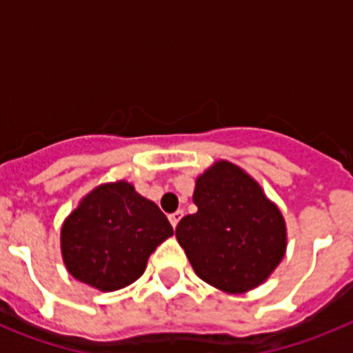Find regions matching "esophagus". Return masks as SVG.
Segmentation results:
<instances>
[{"mask_svg": "<svg viewBox=\"0 0 353 353\" xmlns=\"http://www.w3.org/2000/svg\"><path fill=\"white\" fill-rule=\"evenodd\" d=\"M182 217H183V212H182V210H176V212H174V214H171V215H170L171 226L176 228V224L180 223V219H182Z\"/></svg>", "mask_w": 353, "mask_h": 353, "instance_id": "1", "label": "esophagus"}]
</instances>
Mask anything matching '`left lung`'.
Returning <instances> with one entry per match:
<instances>
[{"label": "left lung", "mask_w": 353, "mask_h": 353, "mask_svg": "<svg viewBox=\"0 0 353 353\" xmlns=\"http://www.w3.org/2000/svg\"><path fill=\"white\" fill-rule=\"evenodd\" d=\"M198 212L176 226V240L192 269L226 293L256 288L286 251L281 210L244 170L217 161L196 180Z\"/></svg>", "instance_id": "8db88e82"}]
</instances>
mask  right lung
<instances>
[{
    "label": "right lung",
    "instance_id": "right-lung-1",
    "mask_svg": "<svg viewBox=\"0 0 353 353\" xmlns=\"http://www.w3.org/2000/svg\"><path fill=\"white\" fill-rule=\"evenodd\" d=\"M171 235L157 205L120 180L95 187L65 219L61 254L77 281L114 292L139 279L150 254Z\"/></svg>",
    "mask_w": 353,
    "mask_h": 353
}]
</instances>
